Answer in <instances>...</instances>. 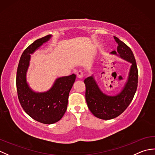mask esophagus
I'll return each mask as SVG.
<instances>
[{"instance_id":"esophagus-1","label":"esophagus","mask_w":155,"mask_h":155,"mask_svg":"<svg viewBox=\"0 0 155 155\" xmlns=\"http://www.w3.org/2000/svg\"><path fill=\"white\" fill-rule=\"evenodd\" d=\"M77 77L79 78V79H81V78H83V77H84L83 72H82L81 71H78L77 73Z\"/></svg>"}]
</instances>
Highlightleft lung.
<instances>
[{
  "mask_svg": "<svg viewBox=\"0 0 155 155\" xmlns=\"http://www.w3.org/2000/svg\"><path fill=\"white\" fill-rule=\"evenodd\" d=\"M114 38L118 43L117 51H112L110 54L118 56L131 63L127 80L123 89L114 96H109L101 91L93 75L84 81L87 106L94 116L103 120L116 118L123 113L132 101L138 85V69L132 51L117 37H114Z\"/></svg>",
  "mask_w": 155,
  "mask_h": 155,
  "instance_id": "obj_1",
  "label": "left lung"
}]
</instances>
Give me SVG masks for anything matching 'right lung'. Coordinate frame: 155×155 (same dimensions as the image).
<instances>
[{"label": "right lung", "mask_w": 155, "mask_h": 155, "mask_svg": "<svg viewBox=\"0 0 155 155\" xmlns=\"http://www.w3.org/2000/svg\"><path fill=\"white\" fill-rule=\"evenodd\" d=\"M49 35L36 40L22 52L16 72V88L20 103L28 115L41 123H57L63 117L67 108L68 95L76 75L57 78L48 91L35 92L27 81V72L30 64L31 54L50 40Z\"/></svg>", "instance_id": "right-lung-1"}]
</instances>
